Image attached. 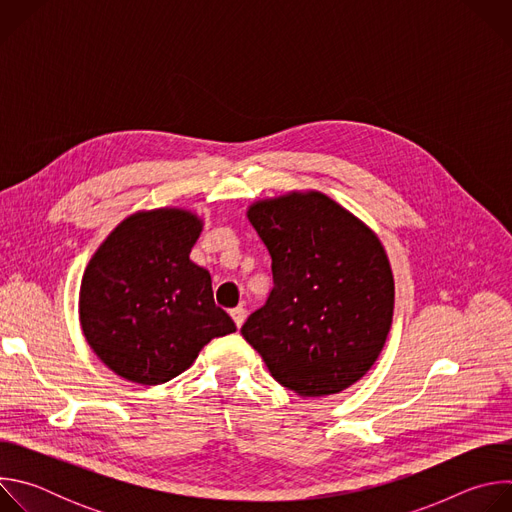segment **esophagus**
Instances as JSON below:
<instances>
[{"label": "esophagus", "instance_id": "esophagus-1", "mask_svg": "<svg viewBox=\"0 0 512 512\" xmlns=\"http://www.w3.org/2000/svg\"><path fill=\"white\" fill-rule=\"evenodd\" d=\"M245 316H247L245 308H233V310H231V318H233V322H235V326H237V328H241V326H243Z\"/></svg>", "mask_w": 512, "mask_h": 512}]
</instances>
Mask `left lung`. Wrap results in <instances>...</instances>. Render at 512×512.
I'll use <instances>...</instances> for the list:
<instances>
[{
  "mask_svg": "<svg viewBox=\"0 0 512 512\" xmlns=\"http://www.w3.org/2000/svg\"><path fill=\"white\" fill-rule=\"evenodd\" d=\"M247 216L271 255L273 289L241 334L285 389L344 391L373 367L393 322L383 245L320 192L257 202Z\"/></svg>",
  "mask_w": 512,
  "mask_h": 512,
  "instance_id": "8db88e82",
  "label": "left lung"
}]
</instances>
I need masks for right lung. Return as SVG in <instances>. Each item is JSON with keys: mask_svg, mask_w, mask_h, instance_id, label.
Listing matches in <instances>:
<instances>
[{"mask_svg": "<svg viewBox=\"0 0 512 512\" xmlns=\"http://www.w3.org/2000/svg\"><path fill=\"white\" fill-rule=\"evenodd\" d=\"M202 223L190 212H137L105 239L81 283V326L119 377L160 385L184 373L200 348L235 332L212 298L210 273L190 261Z\"/></svg>", "mask_w": 512, "mask_h": 512, "instance_id": "1", "label": "right lung"}]
</instances>
